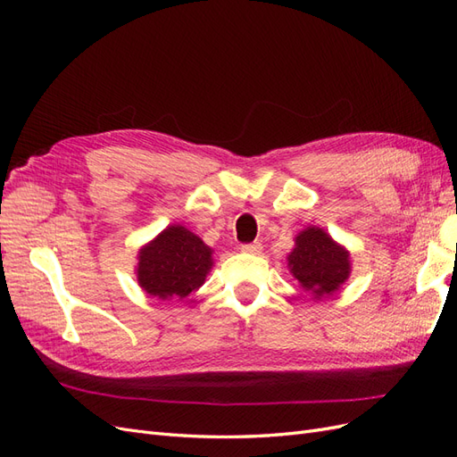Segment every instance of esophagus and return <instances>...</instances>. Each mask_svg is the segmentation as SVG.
<instances>
[{
  "label": "esophagus",
  "instance_id": "esophagus-1",
  "mask_svg": "<svg viewBox=\"0 0 457 457\" xmlns=\"http://www.w3.org/2000/svg\"><path fill=\"white\" fill-rule=\"evenodd\" d=\"M242 252H244V253H253V255H259V253L262 252V245H261V242L245 244V245H242Z\"/></svg>",
  "mask_w": 457,
  "mask_h": 457
}]
</instances>
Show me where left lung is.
<instances>
[{
  "label": "left lung",
  "mask_w": 457,
  "mask_h": 457,
  "mask_svg": "<svg viewBox=\"0 0 457 457\" xmlns=\"http://www.w3.org/2000/svg\"><path fill=\"white\" fill-rule=\"evenodd\" d=\"M289 272L299 286L320 301L339 292L351 274V253L331 240L320 227H309L295 237V247L287 255Z\"/></svg>",
  "instance_id": "8db88e82"
}]
</instances>
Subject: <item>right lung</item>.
<instances>
[{
    "label": "right lung",
    "mask_w": 457,
    "mask_h": 457,
    "mask_svg": "<svg viewBox=\"0 0 457 457\" xmlns=\"http://www.w3.org/2000/svg\"><path fill=\"white\" fill-rule=\"evenodd\" d=\"M212 253V247L195 232L171 225L141 247L137 280L152 297L183 301L205 282L213 267Z\"/></svg>",
    "instance_id": "obj_1"
}]
</instances>
